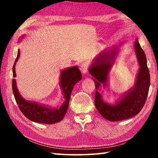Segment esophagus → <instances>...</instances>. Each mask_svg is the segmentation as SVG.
<instances>
[{
  "mask_svg": "<svg viewBox=\"0 0 158 158\" xmlns=\"http://www.w3.org/2000/svg\"><path fill=\"white\" fill-rule=\"evenodd\" d=\"M89 68V63L87 62H84L81 64V67H80V70H81L83 74H85L88 73Z\"/></svg>",
  "mask_w": 158,
  "mask_h": 158,
  "instance_id": "1",
  "label": "esophagus"
}]
</instances>
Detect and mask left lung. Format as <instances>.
I'll list each match as a JSON object with an SVG mask.
<instances>
[{"instance_id": "1", "label": "left lung", "mask_w": 158, "mask_h": 158, "mask_svg": "<svg viewBox=\"0 0 158 158\" xmlns=\"http://www.w3.org/2000/svg\"><path fill=\"white\" fill-rule=\"evenodd\" d=\"M135 49L139 65V70L135 81V86L125 93L121 100L115 104L109 105L105 102L102 95L96 90L95 105L102 116L110 121H119L137 115L145 105L150 86V74L147 66L146 57L142 48L137 40L135 42ZM117 53V49L110 52H102L95 58L89 73L94 77L93 81L95 89L98 90L103 84L105 87L107 82L109 70L113 65Z\"/></svg>"}]
</instances>
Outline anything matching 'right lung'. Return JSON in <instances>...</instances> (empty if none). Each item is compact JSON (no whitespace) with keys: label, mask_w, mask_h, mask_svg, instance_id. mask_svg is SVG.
<instances>
[{"label":"right lung","mask_w":158,"mask_h":158,"mask_svg":"<svg viewBox=\"0 0 158 158\" xmlns=\"http://www.w3.org/2000/svg\"><path fill=\"white\" fill-rule=\"evenodd\" d=\"M19 50H18L17 57L12 68L14 78L16 77L15 65L19 58ZM81 79V74L77 66L70 67L61 71L60 87L63 90L65 101L62 106L57 109H52L46 106L38 105L35 102L25 100L19 93L15 79H12V90L19 108L27 118L36 123L51 125L56 123L63 120L68 109L69 98L74 85Z\"/></svg>","instance_id":"1"}]
</instances>
